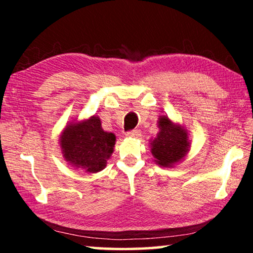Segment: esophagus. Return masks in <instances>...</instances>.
<instances>
[{"instance_id": "obj_1", "label": "esophagus", "mask_w": 253, "mask_h": 253, "mask_svg": "<svg viewBox=\"0 0 253 253\" xmlns=\"http://www.w3.org/2000/svg\"><path fill=\"white\" fill-rule=\"evenodd\" d=\"M127 137H134V138H137V137L140 136V130L139 129H132L126 132Z\"/></svg>"}]
</instances>
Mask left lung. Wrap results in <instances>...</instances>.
I'll return each mask as SVG.
<instances>
[{
    "label": "left lung",
    "mask_w": 253,
    "mask_h": 253,
    "mask_svg": "<svg viewBox=\"0 0 253 253\" xmlns=\"http://www.w3.org/2000/svg\"><path fill=\"white\" fill-rule=\"evenodd\" d=\"M160 132L151 143L152 154L155 162L161 166H172L186 155L190 147L187 132L181 126L174 125L169 117L161 116L158 119Z\"/></svg>",
    "instance_id": "obj_1"
}]
</instances>
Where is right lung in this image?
<instances>
[{
    "label": "right lung",
    "instance_id": "right-lung-1",
    "mask_svg": "<svg viewBox=\"0 0 253 253\" xmlns=\"http://www.w3.org/2000/svg\"><path fill=\"white\" fill-rule=\"evenodd\" d=\"M115 142L116 136L102 129L100 119L96 116L67 126L60 138L66 161L89 173L100 172L106 168Z\"/></svg>",
    "mask_w": 253,
    "mask_h": 253
}]
</instances>
